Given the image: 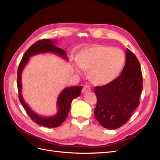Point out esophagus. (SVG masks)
<instances>
[{
    "instance_id": "1",
    "label": "esophagus",
    "mask_w": 160,
    "mask_h": 160,
    "mask_svg": "<svg viewBox=\"0 0 160 160\" xmlns=\"http://www.w3.org/2000/svg\"><path fill=\"white\" fill-rule=\"evenodd\" d=\"M91 91V89L90 87L88 85H84L83 89H82V93H88V92H89Z\"/></svg>"
}]
</instances>
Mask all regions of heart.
I'll use <instances>...</instances> for the list:
<instances>
[{
  "mask_svg": "<svg viewBox=\"0 0 160 160\" xmlns=\"http://www.w3.org/2000/svg\"><path fill=\"white\" fill-rule=\"evenodd\" d=\"M125 56L123 51L105 46L89 47L82 51L77 62L80 68L88 71L92 81L103 85L115 78L122 70Z\"/></svg>",
  "mask_w": 160,
  "mask_h": 160,
  "instance_id": "obj_1",
  "label": "heart"
}]
</instances>
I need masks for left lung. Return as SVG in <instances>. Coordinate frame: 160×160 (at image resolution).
<instances>
[{"label":"left lung","instance_id":"obj_1","mask_svg":"<svg viewBox=\"0 0 160 160\" xmlns=\"http://www.w3.org/2000/svg\"><path fill=\"white\" fill-rule=\"evenodd\" d=\"M126 61L121 75L108 84L95 87V119L105 128L115 129L126 123L139 104L142 73L137 57L127 49Z\"/></svg>","mask_w":160,"mask_h":160}]
</instances>
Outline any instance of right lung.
<instances>
[{"instance_id": "obj_1", "label": "right lung", "mask_w": 160, "mask_h": 160, "mask_svg": "<svg viewBox=\"0 0 160 160\" xmlns=\"http://www.w3.org/2000/svg\"><path fill=\"white\" fill-rule=\"evenodd\" d=\"M57 41L49 39H42L36 42L31 46L23 55L20 64L17 70V88L18 91L19 101L25 108L27 113L31 119L36 123L49 128H56L61 125L65 120L71 108L72 100L77 98L81 95L82 86H75L67 88L62 91L58 97L57 106L58 108L57 113L51 117H42L38 115L35 111H33L23 100L22 96V81L21 75L24 67L29 60V57L40 53L52 52L63 58L65 60H68L66 51L60 49L54 44Z\"/></svg>"}]
</instances>
